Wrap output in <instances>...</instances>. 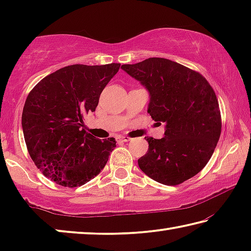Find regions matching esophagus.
<instances>
[{"mask_svg": "<svg viewBox=\"0 0 251 251\" xmlns=\"http://www.w3.org/2000/svg\"><path fill=\"white\" fill-rule=\"evenodd\" d=\"M117 139H118V142H121V143H127L130 141V138L127 137V136H120Z\"/></svg>", "mask_w": 251, "mask_h": 251, "instance_id": "obj_1", "label": "esophagus"}]
</instances>
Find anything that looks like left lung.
<instances>
[{"instance_id": "obj_1", "label": "left lung", "mask_w": 251, "mask_h": 251, "mask_svg": "<svg viewBox=\"0 0 251 251\" xmlns=\"http://www.w3.org/2000/svg\"><path fill=\"white\" fill-rule=\"evenodd\" d=\"M150 93L147 112L164 123V137H145L148 151L138 166L163 185H179L206 166L222 133L214 90L197 72L167 58L151 57L122 65Z\"/></svg>"}]
</instances>
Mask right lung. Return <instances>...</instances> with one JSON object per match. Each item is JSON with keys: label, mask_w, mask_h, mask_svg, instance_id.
Here are the masks:
<instances>
[{"label": "right lung", "mask_w": 251, "mask_h": 251, "mask_svg": "<svg viewBox=\"0 0 251 251\" xmlns=\"http://www.w3.org/2000/svg\"><path fill=\"white\" fill-rule=\"evenodd\" d=\"M120 66H65L29 92L22 114L25 143L36 167L56 184L70 188L86 184L116 147L115 138L86 133L83 118L95 112L100 93Z\"/></svg>", "instance_id": "right-lung-1"}]
</instances>
